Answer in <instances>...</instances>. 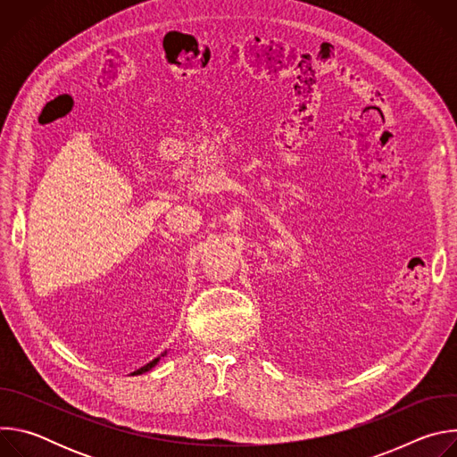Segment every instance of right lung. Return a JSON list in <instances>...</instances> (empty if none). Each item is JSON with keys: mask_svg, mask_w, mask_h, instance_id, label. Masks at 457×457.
<instances>
[{"mask_svg": "<svg viewBox=\"0 0 457 457\" xmlns=\"http://www.w3.org/2000/svg\"><path fill=\"white\" fill-rule=\"evenodd\" d=\"M164 354H166V353H162V354H161V356H164ZM161 356H159V358H155V360H152V361H150V363H146V365H145V367H141V369H137V370H136V372H132V374H143V372H148V370H150V369H154V367H155V365H157V361H159V360H161Z\"/></svg>", "mask_w": 457, "mask_h": 457, "instance_id": "right-lung-1", "label": "right lung"}]
</instances>
